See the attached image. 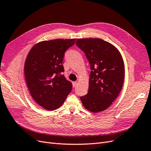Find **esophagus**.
<instances>
[{"mask_svg":"<svg viewBox=\"0 0 151 151\" xmlns=\"http://www.w3.org/2000/svg\"><path fill=\"white\" fill-rule=\"evenodd\" d=\"M77 82H72V86L74 88H75V87L77 86Z\"/></svg>","mask_w":151,"mask_h":151,"instance_id":"obj_1","label":"esophagus"}]
</instances>
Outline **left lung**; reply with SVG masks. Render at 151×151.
I'll list each match as a JSON object with an SVG mask.
<instances>
[{
  "mask_svg": "<svg viewBox=\"0 0 151 151\" xmlns=\"http://www.w3.org/2000/svg\"><path fill=\"white\" fill-rule=\"evenodd\" d=\"M76 44L89 61L91 74L89 90L81 101L89 111H104L115 101L122 88L124 63L118 49L99 38L77 39Z\"/></svg>",
  "mask_w": 151,
  "mask_h": 151,
  "instance_id": "left-lung-1",
  "label": "left lung"
}]
</instances>
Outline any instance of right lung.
<instances>
[{
	"instance_id": "obj_1",
	"label": "right lung",
	"mask_w": 151,
	"mask_h": 151,
	"mask_svg": "<svg viewBox=\"0 0 151 151\" xmlns=\"http://www.w3.org/2000/svg\"><path fill=\"white\" fill-rule=\"evenodd\" d=\"M76 39H56L36 44L24 64V76L31 96L41 106L54 110L64 103L72 89L63 72L66 50Z\"/></svg>"
}]
</instances>
